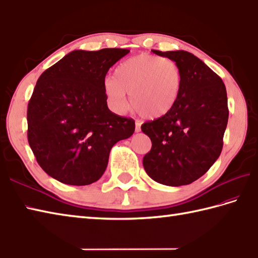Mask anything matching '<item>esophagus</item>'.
<instances>
[{"mask_svg": "<svg viewBox=\"0 0 258 258\" xmlns=\"http://www.w3.org/2000/svg\"><path fill=\"white\" fill-rule=\"evenodd\" d=\"M135 130H136V133H140V131H141V123L139 121H136Z\"/></svg>", "mask_w": 258, "mask_h": 258, "instance_id": "esophagus-1", "label": "esophagus"}]
</instances>
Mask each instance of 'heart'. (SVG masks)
Segmentation results:
<instances>
[{
	"label": "heart",
	"instance_id": "heart-1",
	"mask_svg": "<svg viewBox=\"0 0 258 258\" xmlns=\"http://www.w3.org/2000/svg\"><path fill=\"white\" fill-rule=\"evenodd\" d=\"M181 89V71L167 57L141 53L115 68L113 79L104 81V93L114 111L122 113L133 107L148 119L167 114L175 106Z\"/></svg>",
	"mask_w": 258,
	"mask_h": 258
}]
</instances>
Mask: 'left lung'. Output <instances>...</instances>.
<instances>
[{
	"label": "left lung",
	"instance_id": "8db88e82",
	"mask_svg": "<svg viewBox=\"0 0 258 258\" xmlns=\"http://www.w3.org/2000/svg\"><path fill=\"white\" fill-rule=\"evenodd\" d=\"M152 52L177 63L181 89L169 112L141 125L152 144L144 168L162 185H189L205 175L222 152L229 113L226 88L220 77L192 53Z\"/></svg>",
	"mask_w": 258,
	"mask_h": 258
}]
</instances>
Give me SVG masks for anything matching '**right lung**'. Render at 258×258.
Returning a JSON list of instances; mask_svg holds the SVG:
<instances>
[{"mask_svg":"<svg viewBox=\"0 0 258 258\" xmlns=\"http://www.w3.org/2000/svg\"><path fill=\"white\" fill-rule=\"evenodd\" d=\"M127 49L75 50L40 76L28 104V140L40 167L72 186L99 180L110 150L135 133V121L111 112L104 78Z\"/></svg>","mask_w":258,"mask_h":258,"instance_id":"add662e5","label":"right lung"}]
</instances>
